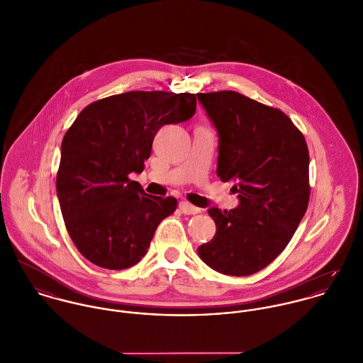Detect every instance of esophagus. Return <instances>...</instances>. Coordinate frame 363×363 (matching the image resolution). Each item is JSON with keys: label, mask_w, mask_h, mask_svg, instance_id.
Here are the masks:
<instances>
[{"label": "esophagus", "mask_w": 363, "mask_h": 363, "mask_svg": "<svg viewBox=\"0 0 363 363\" xmlns=\"http://www.w3.org/2000/svg\"><path fill=\"white\" fill-rule=\"evenodd\" d=\"M179 209H181V212H182L184 215H196V213L201 212L199 208L191 205V203L186 202V201H182V202L179 203Z\"/></svg>", "instance_id": "obj_1"}]
</instances>
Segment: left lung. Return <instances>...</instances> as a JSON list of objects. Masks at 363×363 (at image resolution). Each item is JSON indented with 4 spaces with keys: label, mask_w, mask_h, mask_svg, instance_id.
I'll use <instances>...</instances> for the list:
<instances>
[{
    "label": "left lung",
    "mask_w": 363,
    "mask_h": 363,
    "mask_svg": "<svg viewBox=\"0 0 363 363\" xmlns=\"http://www.w3.org/2000/svg\"><path fill=\"white\" fill-rule=\"evenodd\" d=\"M196 96L218 130V177L240 201L230 211H208L216 234L198 254L220 274L248 277L285 250L307 211V145L279 109L235 91Z\"/></svg>",
    "instance_id": "left-lung-1"
}]
</instances>
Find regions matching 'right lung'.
Returning <instances> with one entry per match:
<instances>
[{
  "instance_id": "right-lung-1",
  "label": "right lung",
  "mask_w": 363,
  "mask_h": 363,
  "mask_svg": "<svg viewBox=\"0 0 363 363\" xmlns=\"http://www.w3.org/2000/svg\"><path fill=\"white\" fill-rule=\"evenodd\" d=\"M196 112L194 94L130 91L89 104L62 143L56 179L67 231L77 250L106 269L136 265L177 199L147 195L129 178L140 174L164 125Z\"/></svg>"
}]
</instances>
